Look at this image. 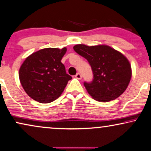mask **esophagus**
Listing matches in <instances>:
<instances>
[{
	"mask_svg": "<svg viewBox=\"0 0 151 151\" xmlns=\"http://www.w3.org/2000/svg\"><path fill=\"white\" fill-rule=\"evenodd\" d=\"M76 78H77V79H78V80H81L82 79V75L80 73H77L76 75Z\"/></svg>",
	"mask_w": 151,
	"mask_h": 151,
	"instance_id": "esophagus-1",
	"label": "esophagus"
}]
</instances>
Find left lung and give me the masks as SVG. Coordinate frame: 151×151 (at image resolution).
<instances>
[{"instance_id":"obj_1","label":"left lung","mask_w":151,"mask_h":151,"mask_svg":"<svg viewBox=\"0 0 151 151\" xmlns=\"http://www.w3.org/2000/svg\"><path fill=\"white\" fill-rule=\"evenodd\" d=\"M73 49L87 60L92 69L93 80L91 83L85 82L84 85L93 99L110 101L126 91L132 70L128 60L122 53L107 45L77 44Z\"/></svg>"}]
</instances>
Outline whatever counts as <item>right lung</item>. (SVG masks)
<instances>
[{
	"mask_svg": "<svg viewBox=\"0 0 151 151\" xmlns=\"http://www.w3.org/2000/svg\"><path fill=\"white\" fill-rule=\"evenodd\" d=\"M66 48H47L33 52L25 60L19 72L23 89L31 99L48 103L60 96L71 76L61 60Z\"/></svg>",
	"mask_w": 151,
	"mask_h": 151,
	"instance_id": "obj_1",
	"label": "right lung"
}]
</instances>
